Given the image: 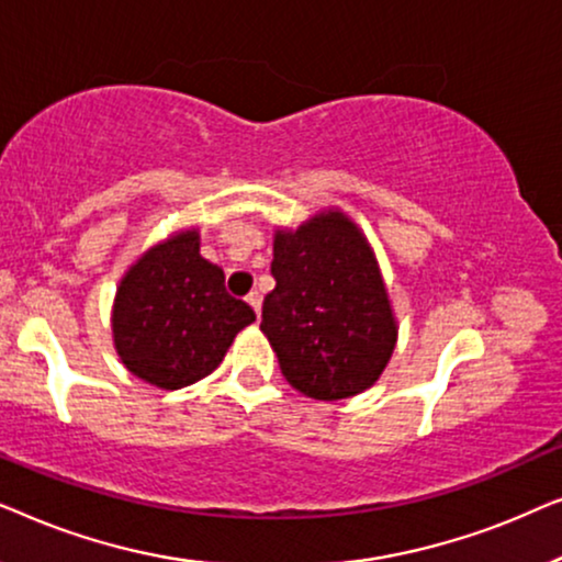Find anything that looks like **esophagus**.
Returning a JSON list of instances; mask_svg holds the SVG:
<instances>
[{
    "label": "esophagus",
    "mask_w": 562,
    "mask_h": 562,
    "mask_svg": "<svg viewBox=\"0 0 562 562\" xmlns=\"http://www.w3.org/2000/svg\"><path fill=\"white\" fill-rule=\"evenodd\" d=\"M245 299H248V304L252 306V310H256V314H260V304H263V294H260V291H250V294L245 296Z\"/></svg>",
    "instance_id": "esophagus-1"
}]
</instances>
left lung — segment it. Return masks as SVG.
Returning a JSON list of instances; mask_svg holds the SVG:
<instances>
[{"mask_svg":"<svg viewBox=\"0 0 562 562\" xmlns=\"http://www.w3.org/2000/svg\"><path fill=\"white\" fill-rule=\"evenodd\" d=\"M276 289L260 329L296 391L337 402L371 389L394 356L398 325L379 260L342 210L273 233Z\"/></svg>","mask_w":562,"mask_h":562,"instance_id":"8db88e82","label":"left lung"}]
</instances>
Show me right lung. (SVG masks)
Here are the masks:
<instances>
[{
  "instance_id": "1",
  "label": "right lung",
  "mask_w": 562,
  "mask_h": 562,
  "mask_svg": "<svg viewBox=\"0 0 562 562\" xmlns=\"http://www.w3.org/2000/svg\"><path fill=\"white\" fill-rule=\"evenodd\" d=\"M256 312L229 296L225 273L199 252V229L150 245L120 279L112 340L122 366L153 386L176 391L222 363Z\"/></svg>"
}]
</instances>
